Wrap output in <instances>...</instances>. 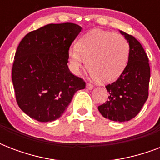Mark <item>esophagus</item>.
Returning <instances> with one entry per match:
<instances>
[{
    "label": "esophagus",
    "mask_w": 160,
    "mask_h": 160,
    "mask_svg": "<svg viewBox=\"0 0 160 160\" xmlns=\"http://www.w3.org/2000/svg\"><path fill=\"white\" fill-rule=\"evenodd\" d=\"M93 87H94V86H93L92 84H90V83H87V84H86V88H87L88 90H92Z\"/></svg>",
    "instance_id": "1"
}]
</instances>
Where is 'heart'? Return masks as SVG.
Here are the masks:
<instances>
[{
	"label": "heart",
	"instance_id": "1",
	"mask_svg": "<svg viewBox=\"0 0 160 160\" xmlns=\"http://www.w3.org/2000/svg\"><path fill=\"white\" fill-rule=\"evenodd\" d=\"M129 42L124 36L102 31H93L80 39L69 51L71 70L79 74L85 66L95 80L113 81L126 67Z\"/></svg>",
	"mask_w": 160,
	"mask_h": 160
}]
</instances>
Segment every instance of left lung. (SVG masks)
Masks as SVG:
<instances>
[{
	"mask_svg": "<svg viewBox=\"0 0 160 160\" xmlns=\"http://www.w3.org/2000/svg\"><path fill=\"white\" fill-rule=\"evenodd\" d=\"M120 33L129 45L128 64L118 80L105 86L108 100L98 109L106 119L124 122L136 116L148 99L150 67L141 44L131 35Z\"/></svg>",
	"mask_w": 160,
	"mask_h": 160,
	"instance_id": "obj_1",
	"label": "left lung"
}]
</instances>
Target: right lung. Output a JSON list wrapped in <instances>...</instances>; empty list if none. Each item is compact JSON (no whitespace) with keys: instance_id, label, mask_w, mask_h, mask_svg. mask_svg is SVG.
I'll list each match as a JSON object with an SVG mask.
<instances>
[{"instance_id":"add662e5","label":"right lung","mask_w":160,"mask_h":160,"mask_svg":"<svg viewBox=\"0 0 160 160\" xmlns=\"http://www.w3.org/2000/svg\"><path fill=\"white\" fill-rule=\"evenodd\" d=\"M81 27L74 23L49 24L26 34L19 44L11 78L16 102L24 113L40 122L54 121L85 87L70 72L69 50Z\"/></svg>"}]
</instances>
